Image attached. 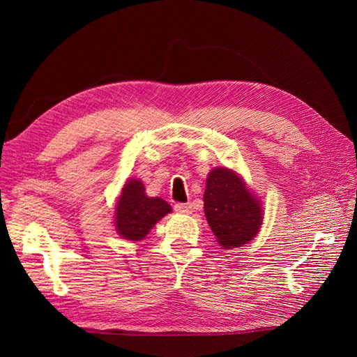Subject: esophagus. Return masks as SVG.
Instances as JSON below:
<instances>
[{"mask_svg":"<svg viewBox=\"0 0 357 357\" xmlns=\"http://www.w3.org/2000/svg\"><path fill=\"white\" fill-rule=\"evenodd\" d=\"M174 210H176L178 213L188 215L192 213V204H176V206H174Z\"/></svg>","mask_w":357,"mask_h":357,"instance_id":"1","label":"esophagus"}]
</instances>
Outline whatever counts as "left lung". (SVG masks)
<instances>
[{
    "label": "left lung",
    "instance_id": "left-lung-1",
    "mask_svg": "<svg viewBox=\"0 0 357 357\" xmlns=\"http://www.w3.org/2000/svg\"><path fill=\"white\" fill-rule=\"evenodd\" d=\"M204 213L224 250L253 241L264 221L262 201L236 170L227 167H216L207 174Z\"/></svg>",
    "mask_w": 357,
    "mask_h": 357
}]
</instances>
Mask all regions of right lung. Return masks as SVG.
Masks as SVG:
<instances>
[{"instance_id": "1", "label": "right lung", "mask_w": 357, "mask_h": 357, "mask_svg": "<svg viewBox=\"0 0 357 357\" xmlns=\"http://www.w3.org/2000/svg\"><path fill=\"white\" fill-rule=\"evenodd\" d=\"M169 213H172L169 204L161 198H150L141 181L130 178L126 181L116 199L113 225L123 239L139 242Z\"/></svg>"}]
</instances>
